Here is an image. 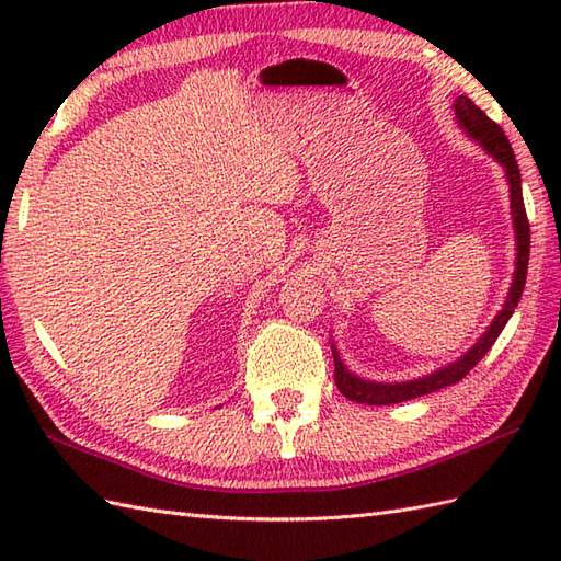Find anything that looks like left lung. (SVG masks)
Instances as JSON below:
<instances>
[{"label":"left lung","instance_id":"left-lung-1","mask_svg":"<svg viewBox=\"0 0 561 561\" xmlns=\"http://www.w3.org/2000/svg\"><path fill=\"white\" fill-rule=\"evenodd\" d=\"M453 111H456L458 125L468 133L478 145L490 153L494 161L504 165L506 181H508V193H511V217H514V231H516V270H514V282H511V289L502 311L496 313L492 325L484 330V335L472 344V347L465 352L458 362L448 366H440L438 371L428 374L424 378L414 380H402V383H376V380H366L354 376L347 366L342 364L337 350L332 347V356H335V383L337 390L344 398L356 400L362 404H396L412 398H422L426 392L440 390L446 386L458 383L465 376L470 374V368L480 364L482 356L492 350L496 337L502 335L504 325L508 318L514 316L516 306L520 301L523 287H526V274H528V257H530V224L526 205H523V190H520V171L514 157V149H511L504 129L499 127L494 121H490L478 105H474L468 96H458L453 103Z\"/></svg>","mask_w":561,"mask_h":561}]
</instances>
